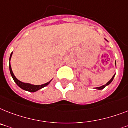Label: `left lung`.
I'll use <instances>...</instances> for the list:
<instances>
[{
	"label": "left lung",
	"mask_w": 128,
	"mask_h": 128,
	"mask_svg": "<svg viewBox=\"0 0 128 128\" xmlns=\"http://www.w3.org/2000/svg\"><path fill=\"white\" fill-rule=\"evenodd\" d=\"M114 76H115V74H114V75L113 76V77H112V78L110 79V81H108V82H107V83H106V84H105V85H104V86H101V87H98V88H96V89L99 90H103V89H104V88L106 87V86L109 85V84H110V83H111L112 82V80H113V79H114Z\"/></svg>",
	"instance_id": "obj_1"
}]
</instances>
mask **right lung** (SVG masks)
I'll use <instances>...</instances> for the list:
<instances>
[{"mask_svg":"<svg viewBox=\"0 0 128 128\" xmlns=\"http://www.w3.org/2000/svg\"><path fill=\"white\" fill-rule=\"evenodd\" d=\"M12 53L11 55H10V60H11L12 56ZM9 66H10V71L11 75L12 76V78H13L14 82L16 83L17 85L19 87H20L22 89L24 90L28 91V92H36V91L42 89V88H44L45 86H48L50 83V82H47V83L42 84V85H32V84H27V83H24V82H21V81H20L19 80H18V79L16 78V76H15L13 72H12V67H11V65H10V63Z\"/></svg>","mask_w":128,"mask_h":128,"instance_id":"right-lung-1","label":"right lung"}]
</instances>
